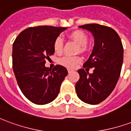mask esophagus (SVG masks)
Listing matches in <instances>:
<instances>
[{
    "mask_svg": "<svg viewBox=\"0 0 131 131\" xmlns=\"http://www.w3.org/2000/svg\"><path fill=\"white\" fill-rule=\"evenodd\" d=\"M72 72H73V70H72V69H68V73H69V74H71Z\"/></svg>",
    "mask_w": 131,
    "mask_h": 131,
    "instance_id": "34e87169",
    "label": "esophagus"
}]
</instances>
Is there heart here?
Here are the masks:
<instances>
[{"label":"heart","instance_id":"1","mask_svg":"<svg viewBox=\"0 0 131 131\" xmlns=\"http://www.w3.org/2000/svg\"><path fill=\"white\" fill-rule=\"evenodd\" d=\"M70 37L72 39L74 40L80 46V51L83 52L85 50L86 45L88 43V37L82 31L77 30L73 32ZM54 50L57 54H60L63 50V39L61 36H58L55 40L54 41L53 44ZM81 62V57L79 56H66L62 57L59 60V63L62 65L64 66L67 68H73L78 64Z\"/></svg>","mask_w":131,"mask_h":131}]
</instances>
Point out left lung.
I'll return each mask as SVG.
<instances>
[{
	"instance_id": "obj_1",
	"label": "left lung",
	"mask_w": 131,
	"mask_h": 131,
	"mask_svg": "<svg viewBox=\"0 0 131 131\" xmlns=\"http://www.w3.org/2000/svg\"><path fill=\"white\" fill-rule=\"evenodd\" d=\"M79 28L90 32L94 37V48L83 66L94 68V72L79 69L80 78L75 85L76 92L82 101L95 105L105 100L116 85L123 64V47L118 35L111 27L93 23Z\"/></svg>"
}]
</instances>
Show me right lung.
<instances>
[{
	"label": "right lung",
	"instance_id": "1",
	"mask_svg": "<svg viewBox=\"0 0 131 131\" xmlns=\"http://www.w3.org/2000/svg\"><path fill=\"white\" fill-rule=\"evenodd\" d=\"M67 27L37 26L22 31L13 45V68L25 96L37 105L49 104L58 96L67 69L45 64L54 53V41Z\"/></svg>",
	"mask_w": 131,
	"mask_h": 131
}]
</instances>
